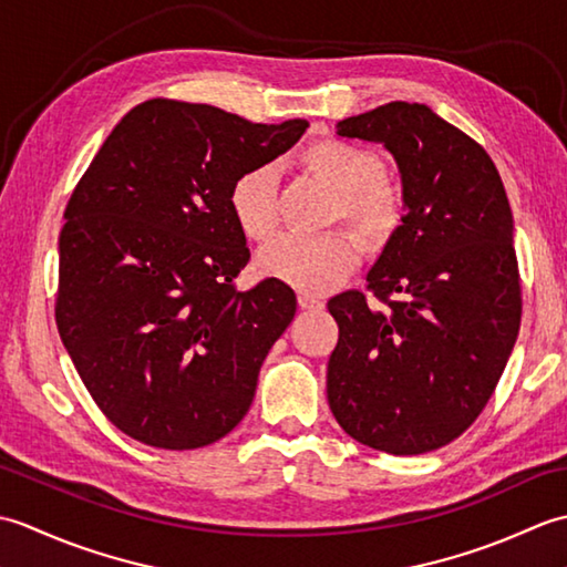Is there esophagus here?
Masks as SVG:
<instances>
[{
    "mask_svg": "<svg viewBox=\"0 0 567 567\" xmlns=\"http://www.w3.org/2000/svg\"><path fill=\"white\" fill-rule=\"evenodd\" d=\"M297 302L302 309H321L323 307V299L317 297V295H309V292H302L297 297Z\"/></svg>",
    "mask_w": 567,
    "mask_h": 567,
    "instance_id": "obj_1",
    "label": "esophagus"
}]
</instances>
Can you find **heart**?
Returning a JSON list of instances; mask_svg holds the SVG:
<instances>
[{"mask_svg": "<svg viewBox=\"0 0 567 567\" xmlns=\"http://www.w3.org/2000/svg\"><path fill=\"white\" fill-rule=\"evenodd\" d=\"M299 165L339 195L336 219H343L368 246H384L402 224V202L384 183L388 165L375 151L343 138H321L299 153ZM228 209L240 234L268 240L280 226L275 165H252L228 189ZM358 246L351 234H285L258 252V272L305 292H323L353 270Z\"/></svg>", "mask_w": 567, "mask_h": 567, "instance_id": "b5f03b06", "label": "heart"}]
</instances>
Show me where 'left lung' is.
<instances>
[{
  "mask_svg": "<svg viewBox=\"0 0 567 567\" xmlns=\"http://www.w3.org/2000/svg\"><path fill=\"white\" fill-rule=\"evenodd\" d=\"M402 173V226L368 295L329 299L339 343L329 406L358 443L419 455L455 441L489 402L522 323L514 219L487 151L426 104L390 102L339 122Z\"/></svg>",
  "mask_w": 567,
  "mask_h": 567,
  "instance_id": "obj_1",
  "label": "left lung"
}]
</instances>
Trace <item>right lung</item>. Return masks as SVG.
I'll return each instance as SVG.
<instances>
[{
    "mask_svg": "<svg viewBox=\"0 0 567 567\" xmlns=\"http://www.w3.org/2000/svg\"><path fill=\"white\" fill-rule=\"evenodd\" d=\"M307 126L155 97L116 124L72 189L55 323L94 404L126 436L192 451L246 416L297 297L270 277L236 290L250 250L228 189Z\"/></svg>",
    "mask_w": 567,
    "mask_h": 567,
    "instance_id": "1",
    "label": "right lung"
}]
</instances>
